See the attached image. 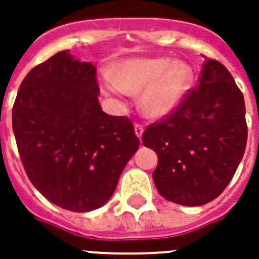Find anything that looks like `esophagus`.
<instances>
[{"label": "esophagus", "mask_w": 259, "mask_h": 259, "mask_svg": "<svg viewBox=\"0 0 259 259\" xmlns=\"http://www.w3.org/2000/svg\"><path fill=\"white\" fill-rule=\"evenodd\" d=\"M143 132H144V126L140 123H135V133H136V136L139 137V139L142 137Z\"/></svg>", "instance_id": "1"}]
</instances>
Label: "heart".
Returning <instances> with one entry per match:
<instances>
[{
	"label": "heart",
	"mask_w": 259,
	"mask_h": 259,
	"mask_svg": "<svg viewBox=\"0 0 259 259\" xmlns=\"http://www.w3.org/2000/svg\"><path fill=\"white\" fill-rule=\"evenodd\" d=\"M104 90L115 97L142 92V106L148 116L164 117L172 113L192 84L191 67L167 57L130 59L120 61L115 74L101 77Z\"/></svg>",
	"instance_id": "obj_1"
}]
</instances>
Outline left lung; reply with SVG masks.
<instances>
[{"label": "left lung", "instance_id": "obj_1", "mask_svg": "<svg viewBox=\"0 0 259 259\" xmlns=\"http://www.w3.org/2000/svg\"><path fill=\"white\" fill-rule=\"evenodd\" d=\"M198 82L172 113L147 126L142 137L158 155L153 172L157 191L184 206L218 198L247 146L243 92L230 71L206 57Z\"/></svg>", "mask_w": 259, "mask_h": 259}]
</instances>
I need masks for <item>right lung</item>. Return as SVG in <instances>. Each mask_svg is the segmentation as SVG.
<instances>
[{"label": "right lung", "instance_id": "right-lung-1", "mask_svg": "<svg viewBox=\"0 0 259 259\" xmlns=\"http://www.w3.org/2000/svg\"><path fill=\"white\" fill-rule=\"evenodd\" d=\"M98 94L95 66L64 50L29 71L12 108L28 178L67 210L105 205L140 144L132 120L105 113Z\"/></svg>", "mask_w": 259, "mask_h": 259}]
</instances>
